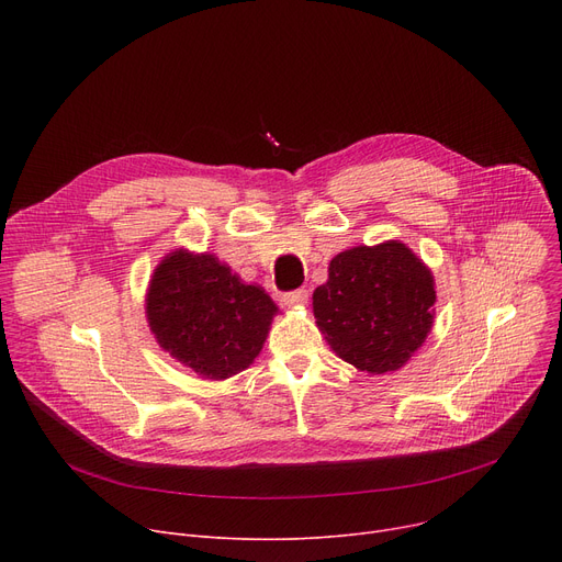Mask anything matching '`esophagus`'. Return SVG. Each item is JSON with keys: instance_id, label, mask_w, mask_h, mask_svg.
<instances>
[{"instance_id": "esophagus-1", "label": "esophagus", "mask_w": 562, "mask_h": 562, "mask_svg": "<svg viewBox=\"0 0 562 562\" xmlns=\"http://www.w3.org/2000/svg\"><path fill=\"white\" fill-rule=\"evenodd\" d=\"M307 299H310V293H307L305 289H299V291L284 293L282 303H284L286 307H305V305H307Z\"/></svg>"}]
</instances>
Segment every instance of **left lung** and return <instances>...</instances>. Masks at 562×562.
<instances>
[{
	"instance_id": "1",
	"label": "left lung",
	"mask_w": 562,
	"mask_h": 562,
	"mask_svg": "<svg viewBox=\"0 0 562 562\" xmlns=\"http://www.w3.org/2000/svg\"><path fill=\"white\" fill-rule=\"evenodd\" d=\"M435 276L403 241L356 246L333 257L312 310L337 358L373 375L394 373L435 323Z\"/></svg>"
}]
</instances>
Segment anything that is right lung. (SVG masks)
<instances>
[{
  "label": "right lung",
  "mask_w": 562,
  "mask_h": 562,
  "mask_svg": "<svg viewBox=\"0 0 562 562\" xmlns=\"http://www.w3.org/2000/svg\"><path fill=\"white\" fill-rule=\"evenodd\" d=\"M278 305L212 252L177 248L147 284L145 316L157 344L204 380L248 369L269 337Z\"/></svg>",
  "instance_id": "1"
}]
</instances>
